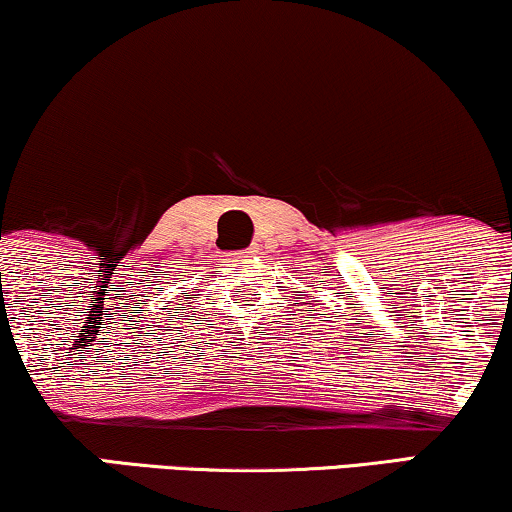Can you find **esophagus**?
Segmentation results:
<instances>
[{
    "instance_id": "1",
    "label": "esophagus",
    "mask_w": 512,
    "mask_h": 512,
    "mask_svg": "<svg viewBox=\"0 0 512 512\" xmlns=\"http://www.w3.org/2000/svg\"><path fill=\"white\" fill-rule=\"evenodd\" d=\"M255 252H257L255 248H248V250H240V252H236V255H238V257H240V255H255Z\"/></svg>"
}]
</instances>
